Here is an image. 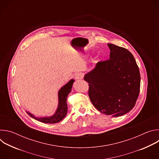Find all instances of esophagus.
Wrapping results in <instances>:
<instances>
[{"label": "esophagus", "instance_id": "obj_1", "mask_svg": "<svg viewBox=\"0 0 159 159\" xmlns=\"http://www.w3.org/2000/svg\"><path fill=\"white\" fill-rule=\"evenodd\" d=\"M74 78L76 80H80L83 78V75L81 73H76L74 75Z\"/></svg>", "mask_w": 159, "mask_h": 159}]
</instances>
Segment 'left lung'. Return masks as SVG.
Masks as SVG:
<instances>
[{"label":"left lung","mask_w":159,"mask_h":159,"mask_svg":"<svg viewBox=\"0 0 159 159\" xmlns=\"http://www.w3.org/2000/svg\"><path fill=\"white\" fill-rule=\"evenodd\" d=\"M109 59L99 61L84 76L93 106L106 115L117 117L130 111L140 89V74L133 55L126 48L108 43Z\"/></svg>","instance_id":"obj_1"}]
</instances>
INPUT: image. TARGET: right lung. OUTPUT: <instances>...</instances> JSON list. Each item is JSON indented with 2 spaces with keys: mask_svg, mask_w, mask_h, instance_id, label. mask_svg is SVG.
<instances>
[{
  "mask_svg": "<svg viewBox=\"0 0 159 159\" xmlns=\"http://www.w3.org/2000/svg\"><path fill=\"white\" fill-rule=\"evenodd\" d=\"M74 82V79L70 80L64 86H63L58 92V106L55 114L50 117L36 118L30 112H26L28 114L35 120L44 123H56L61 121L66 116L67 113L66 98L68 95L70 93L72 85Z\"/></svg>",
  "mask_w": 159,
  "mask_h": 159,
  "instance_id": "1",
  "label": "right lung"
}]
</instances>
